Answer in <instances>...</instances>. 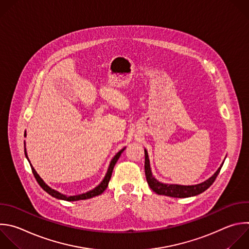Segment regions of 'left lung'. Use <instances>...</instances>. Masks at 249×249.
Returning a JSON list of instances; mask_svg holds the SVG:
<instances>
[{
  "label": "left lung",
  "mask_w": 249,
  "mask_h": 249,
  "mask_svg": "<svg viewBox=\"0 0 249 249\" xmlns=\"http://www.w3.org/2000/svg\"><path fill=\"white\" fill-rule=\"evenodd\" d=\"M226 159V158H225ZM224 159V161H225ZM224 161L220 165V167L217 169V171L206 181L197 184V185H191V186H185V185H178V184H169V183H163L158 181L152 174L151 168H150V161L148 157L147 150L144 148V172L147 184L149 188L155 192L157 195L161 196H167L171 197H178V198H184V197H191L197 196L204 191H206L215 181L216 177L218 176Z\"/></svg>",
  "instance_id": "1"
}]
</instances>
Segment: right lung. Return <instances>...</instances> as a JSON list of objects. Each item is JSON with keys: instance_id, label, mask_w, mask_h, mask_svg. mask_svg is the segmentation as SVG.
<instances>
[{"instance_id": "add662e5", "label": "right lung", "mask_w": 249, "mask_h": 249, "mask_svg": "<svg viewBox=\"0 0 249 249\" xmlns=\"http://www.w3.org/2000/svg\"><path fill=\"white\" fill-rule=\"evenodd\" d=\"M24 137H26V131H25V133H24ZM125 148H126V147H123L122 149H120V150L113 156V158L111 159V161H110V163H109V166H108V168H107V174H106L105 178L103 179V181H102L97 187H95V188H94L93 190H91V191H88L87 193H83V194L76 195V196H67V195L61 194V193H59L58 191H56V190L51 188V187H50L49 185H47L46 182L39 176V174L36 172V170H35L34 167H33V165L31 164V162H30V160H29V158H28L27 151H26V146H25V142H24V153H25V156H26V158H27V160H28V162H29V164H30L32 172H33V174H34V176H35V178H36L38 184L41 186V188H42L45 192H47V193H48L50 196H52L53 197H55V198H57V199L66 200V201L84 200V199L92 198V197H94V196H97L102 195V194L105 192V190L107 188L108 183H109V180H110V178H111V174H112L113 168H114V165H115V163L117 162V160L119 159L121 153L124 151Z\"/></svg>"}]
</instances>
